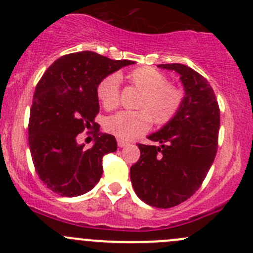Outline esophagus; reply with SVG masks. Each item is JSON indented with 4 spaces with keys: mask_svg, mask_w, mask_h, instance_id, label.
I'll use <instances>...</instances> for the list:
<instances>
[{
    "mask_svg": "<svg viewBox=\"0 0 253 253\" xmlns=\"http://www.w3.org/2000/svg\"><path fill=\"white\" fill-rule=\"evenodd\" d=\"M129 144V142H127V141H124V139H117V145H119V147H126V145H128Z\"/></svg>",
    "mask_w": 253,
    "mask_h": 253,
    "instance_id": "34e87169",
    "label": "esophagus"
}]
</instances>
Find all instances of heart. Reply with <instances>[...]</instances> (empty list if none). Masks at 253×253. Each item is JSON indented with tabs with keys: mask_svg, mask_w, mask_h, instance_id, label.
I'll return each mask as SVG.
<instances>
[{
	"mask_svg": "<svg viewBox=\"0 0 253 253\" xmlns=\"http://www.w3.org/2000/svg\"><path fill=\"white\" fill-rule=\"evenodd\" d=\"M129 83L141 93L134 101L138 110L121 111L108 117L105 129L120 139H133L149 129L152 121L164 126L175 119L185 100L180 86L169 83V78L153 67H139L127 76ZM101 105L112 110L120 104V76L110 73L96 86Z\"/></svg>",
	"mask_w": 253,
	"mask_h": 253,
	"instance_id": "obj_1",
	"label": "heart"
}]
</instances>
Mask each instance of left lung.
Returning a JSON list of instances; mask_svg holds the SVG:
<instances>
[{
    "label": "left lung",
    "instance_id": "obj_1",
    "mask_svg": "<svg viewBox=\"0 0 253 253\" xmlns=\"http://www.w3.org/2000/svg\"><path fill=\"white\" fill-rule=\"evenodd\" d=\"M176 71L185 100L175 119L148 138L160 145L138 144L141 157L131 167V182L139 198L157 208H171L195 195L218 149L220 110L208 81L188 66L158 65Z\"/></svg>",
    "mask_w": 253,
    "mask_h": 253
}]
</instances>
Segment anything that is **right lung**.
I'll list each match as a JSON object with an SVG mask.
<instances>
[{
    "label": "right lung",
    "mask_w": 253,
    "mask_h": 253,
    "mask_svg": "<svg viewBox=\"0 0 253 253\" xmlns=\"http://www.w3.org/2000/svg\"><path fill=\"white\" fill-rule=\"evenodd\" d=\"M128 60H111L93 51L68 53L45 71L35 88L30 108L28 141L40 180L62 197L90 191L103 175V157L114 153V136L100 133L94 122L99 112L96 86L105 76ZM94 129L96 143L85 150L77 136Z\"/></svg>",
    "instance_id": "right-lung-1"
}]
</instances>
